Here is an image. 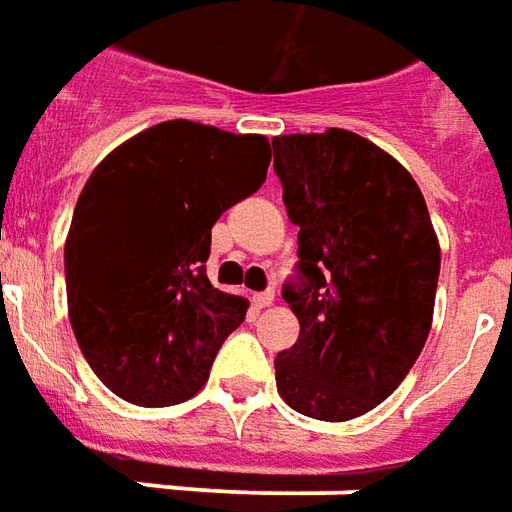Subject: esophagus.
Wrapping results in <instances>:
<instances>
[{"label":"esophagus","mask_w":512,"mask_h":512,"mask_svg":"<svg viewBox=\"0 0 512 512\" xmlns=\"http://www.w3.org/2000/svg\"><path fill=\"white\" fill-rule=\"evenodd\" d=\"M252 302H255V308H269L271 302H274V291H260V294L252 297Z\"/></svg>","instance_id":"34e87169"}]
</instances>
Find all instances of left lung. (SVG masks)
Returning a JSON list of instances; mask_svg holds the SVG:
<instances>
[{"label":"left lung","instance_id":"obj_1","mask_svg":"<svg viewBox=\"0 0 512 512\" xmlns=\"http://www.w3.org/2000/svg\"><path fill=\"white\" fill-rule=\"evenodd\" d=\"M274 173L300 227L283 300L300 339L274 358L300 415L353 420L398 389L429 339L440 246L409 170L344 128L274 137Z\"/></svg>","mask_w":512,"mask_h":512}]
</instances>
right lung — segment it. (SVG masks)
<instances>
[{
    "label": "right lung",
    "mask_w": 512,
    "mask_h": 512,
    "mask_svg": "<svg viewBox=\"0 0 512 512\" xmlns=\"http://www.w3.org/2000/svg\"><path fill=\"white\" fill-rule=\"evenodd\" d=\"M269 139L170 120L114 148L75 204L69 322L106 387L173 406L207 384L246 300L207 280L212 224L266 182Z\"/></svg>",
    "instance_id": "right-lung-1"
}]
</instances>
